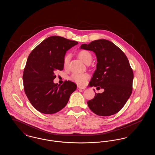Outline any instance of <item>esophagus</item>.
Returning a JSON list of instances; mask_svg holds the SVG:
<instances>
[{
    "mask_svg": "<svg viewBox=\"0 0 155 155\" xmlns=\"http://www.w3.org/2000/svg\"><path fill=\"white\" fill-rule=\"evenodd\" d=\"M85 88V87H80V86H77V89H84Z\"/></svg>",
    "mask_w": 155,
    "mask_h": 155,
    "instance_id": "esophagus-1",
    "label": "esophagus"
}]
</instances>
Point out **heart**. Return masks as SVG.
<instances>
[{
    "label": "heart",
    "instance_id": "1",
    "mask_svg": "<svg viewBox=\"0 0 155 155\" xmlns=\"http://www.w3.org/2000/svg\"><path fill=\"white\" fill-rule=\"evenodd\" d=\"M78 56L82 61H83L85 64H88L91 62L92 59L91 53L86 50H82L80 52H78ZM70 58V55L69 54H67L65 55L63 59V66L64 67V68H67L68 66ZM89 78V75L87 73H84V74L74 73L72 74L70 78V79L71 81H74L77 84L81 85L85 84L86 82Z\"/></svg>",
    "mask_w": 155,
    "mask_h": 155
}]
</instances>
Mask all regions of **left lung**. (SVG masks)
I'll return each mask as SVG.
<instances>
[{
    "instance_id": "1",
    "label": "left lung",
    "mask_w": 155,
    "mask_h": 155,
    "mask_svg": "<svg viewBox=\"0 0 155 155\" xmlns=\"http://www.w3.org/2000/svg\"><path fill=\"white\" fill-rule=\"evenodd\" d=\"M80 48L93 51L97 58L96 70L89 85L97 89H104L102 94L95 93L94 98L88 101L89 109L101 116L117 113L133 91L134 74L126 55L118 46L106 39L81 45Z\"/></svg>"
}]
</instances>
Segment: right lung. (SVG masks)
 <instances>
[{"instance_id":"obj_1","label":"right lung","mask_w":155,"mask_h":155,"mask_svg":"<svg viewBox=\"0 0 155 155\" xmlns=\"http://www.w3.org/2000/svg\"><path fill=\"white\" fill-rule=\"evenodd\" d=\"M78 44L59 36L45 39L31 52L22 75L24 89L30 103L39 112L53 114L63 109L77 85L65 81L54 84L56 70H63L66 52Z\"/></svg>"}]
</instances>
